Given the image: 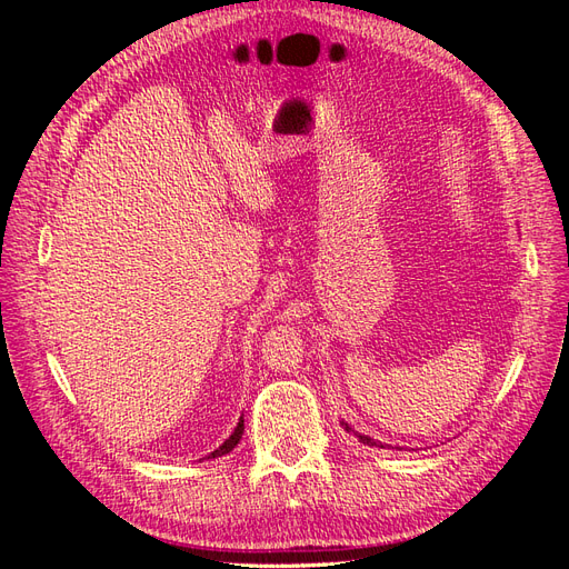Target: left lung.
<instances>
[{
	"mask_svg": "<svg viewBox=\"0 0 569 569\" xmlns=\"http://www.w3.org/2000/svg\"><path fill=\"white\" fill-rule=\"evenodd\" d=\"M341 425H343V429H347V432H353V435L360 439V443H368V446H377V449H385L382 441H375V439H370V437H366V435L356 432V429H353L349 422H341Z\"/></svg>",
	"mask_w": 569,
	"mask_h": 569,
	"instance_id": "1",
	"label": "left lung"
}]
</instances>
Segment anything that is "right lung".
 Segmentation results:
<instances>
[{
  "mask_svg": "<svg viewBox=\"0 0 569 569\" xmlns=\"http://www.w3.org/2000/svg\"><path fill=\"white\" fill-rule=\"evenodd\" d=\"M242 435H244V418H239V422H237V427H234V432H232L226 441H222L216 451H211L209 456H206V458H218V456L230 453V451L234 449V446L239 443V439H242ZM201 460H203V458H201Z\"/></svg>",
  "mask_w": 569,
  "mask_h": 569,
  "instance_id": "right-lung-1",
  "label": "right lung"
}]
</instances>
